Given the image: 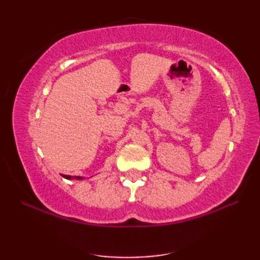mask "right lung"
Returning a JSON list of instances; mask_svg holds the SVG:
<instances>
[{"label": "right lung", "instance_id": "right-lung-1", "mask_svg": "<svg viewBox=\"0 0 260 260\" xmlns=\"http://www.w3.org/2000/svg\"><path fill=\"white\" fill-rule=\"evenodd\" d=\"M61 175L67 180H84V178H81V176H71V175H64V174H61Z\"/></svg>", "mask_w": 260, "mask_h": 260}]
</instances>
